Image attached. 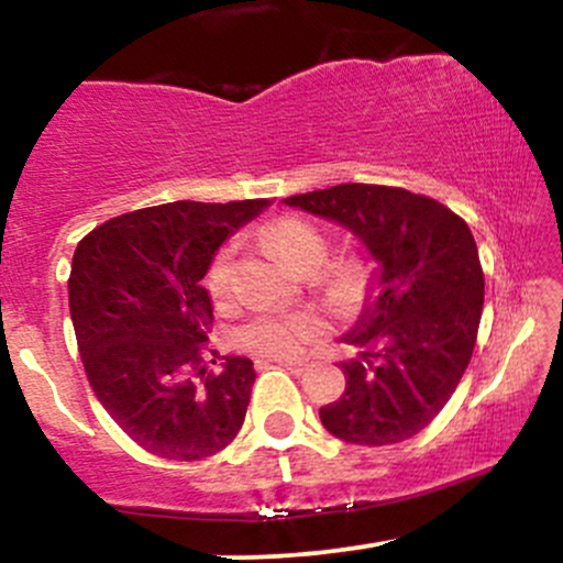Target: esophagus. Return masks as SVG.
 <instances>
[{
  "instance_id": "obj_1",
  "label": "esophagus",
  "mask_w": 563,
  "mask_h": 563,
  "mask_svg": "<svg viewBox=\"0 0 563 563\" xmlns=\"http://www.w3.org/2000/svg\"><path fill=\"white\" fill-rule=\"evenodd\" d=\"M273 363L283 365L290 373H303L307 371V360H294V357H273Z\"/></svg>"
}]
</instances>
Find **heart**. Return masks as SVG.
Returning a JSON list of instances; mask_svg holds the SVG:
<instances>
[{"mask_svg":"<svg viewBox=\"0 0 563 563\" xmlns=\"http://www.w3.org/2000/svg\"><path fill=\"white\" fill-rule=\"evenodd\" d=\"M267 243L296 273H314L325 262L328 243L320 230L307 224L303 219L286 217L277 219L267 228ZM373 264L365 256H344L328 264L322 283L328 296L339 303H357L371 286ZM203 288L217 307L232 301V249L224 245L209 262L203 275ZM328 322L312 309H296V312H260L245 320L235 331V344L243 352L260 354V357H296L303 349L325 333Z\"/></svg>","mask_w":563,"mask_h":563,"instance_id":"1","label":"heart"}]
</instances>
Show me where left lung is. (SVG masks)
Here are the masks:
<instances>
[{
  "label": "left lung",
  "instance_id": "8db88e82",
  "mask_svg": "<svg viewBox=\"0 0 563 563\" xmlns=\"http://www.w3.org/2000/svg\"><path fill=\"white\" fill-rule=\"evenodd\" d=\"M352 232L371 260V296L344 335L360 360L320 421L352 444H397L423 431L461 384L476 344L484 273L474 235L434 198L402 187L335 185L283 200Z\"/></svg>",
  "mask_w": 563,
  "mask_h": 563
}]
</instances>
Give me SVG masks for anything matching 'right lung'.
<instances>
[{"instance_id":"add662e5","label":"right lung","mask_w":563,"mask_h":563,"mask_svg":"<svg viewBox=\"0 0 563 563\" xmlns=\"http://www.w3.org/2000/svg\"><path fill=\"white\" fill-rule=\"evenodd\" d=\"M267 206L174 200L115 217L76 245L68 303L89 386L153 455L200 461L241 431L254 363L206 346L214 307L200 280L219 245Z\"/></svg>"}]
</instances>
